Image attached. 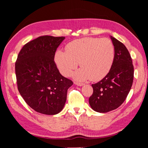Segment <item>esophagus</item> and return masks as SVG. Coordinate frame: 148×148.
Instances as JSON below:
<instances>
[{
  "mask_svg": "<svg viewBox=\"0 0 148 148\" xmlns=\"http://www.w3.org/2000/svg\"><path fill=\"white\" fill-rule=\"evenodd\" d=\"M75 84L76 85H77V86H82L84 85L83 83H75Z\"/></svg>",
  "mask_w": 148,
  "mask_h": 148,
  "instance_id": "1",
  "label": "esophagus"
}]
</instances>
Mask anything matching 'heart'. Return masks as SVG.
<instances>
[{
    "label": "heart",
    "instance_id": "heart-1",
    "mask_svg": "<svg viewBox=\"0 0 148 148\" xmlns=\"http://www.w3.org/2000/svg\"><path fill=\"white\" fill-rule=\"evenodd\" d=\"M115 49L107 38H85L75 40L65 47V52L57 51L54 56L60 73L69 77L78 63L82 68L72 75L74 79L85 82L90 79L98 82L106 77L113 65Z\"/></svg>",
    "mask_w": 148,
    "mask_h": 148
}]
</instances>
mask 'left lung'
<instances>
[{"label":"left lung","mask_w":148,"mask_h":148,"mask_svg":"<svg viewBox=\"0 0 148 148\" xmlns=\"http://www.w3.org/2000/svg\"><path fill=\"white\" fill-rule=\"evenodd\" d=\"M110 38L115 49L113 65L106 77L91 85L93 93L89 99L92 109L99 113L108 112L122 105L133 81V65L128 49L117 39Z\"/></svg>","instance_id":"8db88e82"}]
</instances>
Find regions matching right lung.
Segmentation results:
<instances>
[{"label":"right lung","mask_w":148,"mask_h":148,"mask_svg":"<svg viewBox=\"0 0 148 148\" xmlns=\"http://www.w3.org/2000/svg\"><path fill=\"white\" fill-rule=\"evenodd\" d=\"M65 38L39 37L26 44L18 56V89L26 104L39 113H59L66 102L67 90L73 84L60 73L53 60L57 47Z\"/></svg>","instance_id":"obj_1"}]
</instances>
